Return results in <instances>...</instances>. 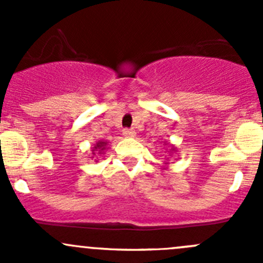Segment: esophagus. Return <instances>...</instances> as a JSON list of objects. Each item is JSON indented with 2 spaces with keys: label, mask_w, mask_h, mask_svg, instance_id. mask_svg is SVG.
<instances>
[{
  "label": "esophagus",
  "mask_w": 263,
  "mask_h": 263,
  "mask_svg": "<svg viewBox=\"0 0 263 263\" xmlns=\"http://www.w3.org/2000/svg\"><path fill=\"white\" fill-rule=\"evenodd\" d=\"M123 136L124 137H135L136 136V131H134V129H123Z\"/></svg>",
  "instance_id": "obj_1"
}]
</instances>
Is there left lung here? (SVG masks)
<instances>
[{"label":"left lung","mask_w":263,"mask_h":263,"mask_svg":"<svg viewBox=\"0 0 263 263\" xmlns=\"http://www.w3.org/2000/svg\"><path fill=\"white\" fill-rule=\"evenodd\" d=\"M165 145H166V142H165ZM169 145V144H168ZM177 151V147L176 146H173V145H171V150H169V155H173L174 153H176ZM165 166H168V161H165Z\"/></svg>","instance_id":"left-lung-1"}]
</instances>
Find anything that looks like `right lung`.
Returning <instances> with one entry per match:
<instances>
[{
    "instance_id": "1",
    "label": "right lung",
    "mask_w": 263,
    "mask_h": 263,
    "mask_svg": "<svg viewBox=\"0 0 263 263\" xmlns=\"http://www.w3.org/2000/svg\"><path fill=\"white\" fill-rule=\"evenodd\" d=\"M107 146H108V141H103V140H99V141H98L97 144L94 145V147L91 148V154H92L91 158H94V156L97 155L98 153L102 154V155H103V154L107 151ZM95 161H98V160H95Z\"/></svg>"
}]
</instances>
